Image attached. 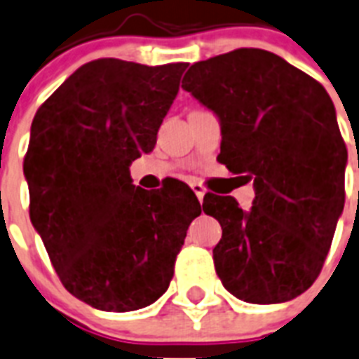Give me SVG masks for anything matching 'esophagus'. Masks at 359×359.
Returning a JSON list of instances; mask_svg holds the SVG:
<instances>
[{"label":"esophagus","instance_id":"obj_1","mask_svg":"<svg viewBox=\"0 0 359 359\" xmlns=\"http://www.w3.org/2000/svg\"><path fill=\"white\" fill-rule=\"evenodd\" d=\"M191 189H194V194L197 195V199L203 201V197H205V194H206V189L203 188L201 184H197V182H195V184H191Z\"/></svg>","mask_w":359,"mask_h":359}]
</instances>
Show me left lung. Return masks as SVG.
<instances>
[{
  "label": "left lung",
  "mask_w": 359,
  "mask_h": 359,
  "mask_svg": "<svg viewBox=\"0 0 359 359\" xmlns=\"http://www.w3.org/2000/svg\"><path fill=\"white\" fill-rule=\"evenodd\" d=\"M182 88L219 118L221 162L255 179L250 210L232 197H205V214L223 229L217 276L252 304L295 299L321 273L345 203V142L330 95L255 48L195 62Z\"/></svg>",
  "instance_id": "obj_1"
}]
</instances>
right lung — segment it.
Segmentation results:
<instances>
[{
    "mask_svg": "<svg viewBox=\"0 0 359 359\" xmlns=\"http://www.w3.org/2000/svg\"><path fill=\"white\" fill-rule=\"evenodd\" d=\"M188 64L99 58L69 75L36 110L23 173L29 215L64 287L103 311H133L164 295L195 194L173 180L133 184Z\"/></svg>",
    "mask_w": 359,
    "mask_h": 359,
    "instance_id": "right-lung-1",
    "label": "right lung"
}]
</instances>
